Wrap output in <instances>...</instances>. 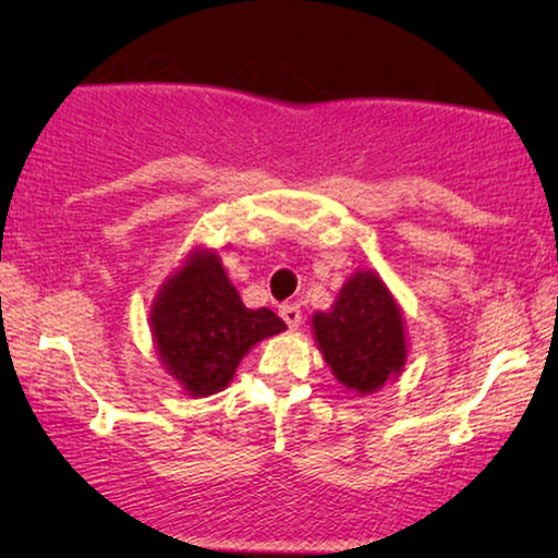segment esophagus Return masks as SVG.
Wrapping results in <instances>:
<instances>
[{"instance_id": "34e87169", "label": "esophagus", "mask_w": 558, "mask_h": 558, "mask_svg": "<svg viewBox=\"0 0 558 558\" xmlns=\"http://www.w3.org/2000/svg\"><path fill=\"white\" fill-rule=\"evenodd\" d=\"M279 315L289 325V330H296V327L302 325V310L296 307V304H281Z\"/></svg>"}]
</instances>
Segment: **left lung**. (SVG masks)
<instances>
[{
  "label": "left lung",
  "mask_w": 558,
  "mask_h": 558,
  "mask_svg": "<svg viewBox=\"0 0 558 558\" xmlns=\"http://www.w3.org/2000/svg\"><path fill=\"white\" fill-rule=\"evenodd\" d=\"M312 327L323 357L348 391H378L407 363L401 310L373 271H355L332 310L312 317Z\"/></svg>",
  "instance_id": "8db88e82"
}]
</instances>
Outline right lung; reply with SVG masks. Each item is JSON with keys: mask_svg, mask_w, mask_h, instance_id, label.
<instances>
[{"mask_svg": "<svg viewBox=\"0 0 558 558\" xmlns=\"http://www.w3.org/2000/svg\"><path fill=\"white\" fill-rule=\"evenodd\" d=\"M167 373L190 396L218 393L258 340L287 330L271 310H248L210 251H193L159 289L149 315Z\"/></svg>", "mask_w": 558, "mask_h": 558, "instance_id": "1", "label": "right lung"}]
</instances>
